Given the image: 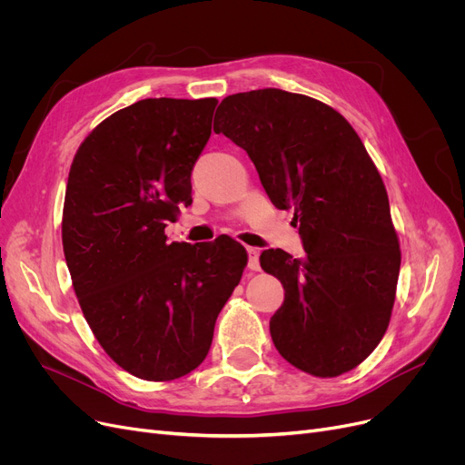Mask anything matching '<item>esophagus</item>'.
<instances>
[{"label":"esophagus","instance_id":"obj_1","mask_svg":"<svg viewBox=\"0 0 465 465\" xmlns=\"http://www.w3.org/2000/svg\"><path fill=\"white\" fill-rule=\"evenodd\" d=\"M249 252V270L260 272V251L258 249H247Z\"/></svg>","mask_w":465,"mask_h":465}]
</instances>
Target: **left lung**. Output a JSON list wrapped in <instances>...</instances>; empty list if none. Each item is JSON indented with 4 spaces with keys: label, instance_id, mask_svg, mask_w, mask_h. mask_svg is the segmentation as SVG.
Returning a JSON list of instances; mask_svg holds the SVG:
<instances>
[{
    "label": "left lung",
    "instance_id": "8db88e82",
    "mask_svg": "<svg viewBox=\"0 0 465 465\" xmlns=\"http://www.w3.org/2000/svg\"><path fill=\"white\" fill-rule=\"evenodd\" d=\"M214 132L245 149L277 209H294L305 256L263 251L284 302L270 331L281 356L314 377L368 358L390 324L401 263L384 183L347 118L279 88L228 95Z\"/></svg>",
    "mask_w": 465,
    "mask_h": 465
}]
</instances>
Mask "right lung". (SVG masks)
Segmentation results:
<instances>
[{
  "label": "right lung",
  "mask_w": 465,
  "mask_h": 465,
  "mask_svg": "<svg viewBox=\"0 0 465 465\" xmlns=\"http://www.w3.org/2000/svg\"><path fill=\"white\" fill-rule=\"evenodd\" d=\"M218 100L149 97L100 122L73 158L62 245L84 319L107 356L165 382L205 360L249 254L239 241L167 242Z\"/></svg>",
  "instance_id": "obj_1"
}]
</instances>
